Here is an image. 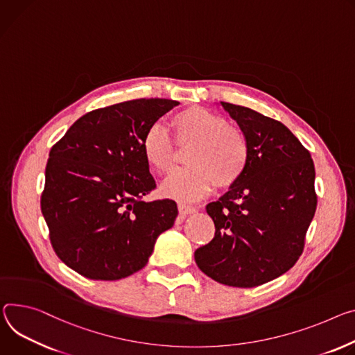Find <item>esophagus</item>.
Returning a JSON list of instances; mask_svg holds the SVG:
<instances>
[{"label":"esophagus","mask_w":355,"mask_h":355,"mask_svg":"<svg viewBox=\"0 0 355 355\" xmlns=\"http://www.w3.org/2000/svg\"><path fill=\"white\" fill-rule=\"evenodd\" d=\"M178 211H180V215L187 216V215H191V214L197 212V208H196V207H192V205H188V204H182V202H180V204H178Z\"/></svg>","instance_id":"1"}]
</instances>
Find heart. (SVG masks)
<instances>
[{"instance_id": "obj_1", "label": "heart", "mask_w": 355, "mask_h": 355, "mask_svg": "<svg viewBox=\"0 0 355 355\" xmlns=\"http://www.w3.org/2000/svg\"><path fill=\"white\" fill-rule=\"evenodd\" d=\"M174 139L192 141L188 147L185 167L174 170L161 185L163 196L174 200L194 201L218 184L234 185L246 171L250 148L241 128L208 109L192 106L171 119ZM146 163L157 173H167L174 163V143L163 125L154 124L141 139Z\"/></svg>"}]
</instances>
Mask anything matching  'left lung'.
<instances>
[{
  "label": "left lung",
  "mask_w": 355,
  "mask_h": 355,
  "mask_svg": "<svg viewBox=\"0 0 355 355\" xmlns=\"http://www.w3.org/2000/svg\"><path fill=\"white\" fill-rule=\"evenodd\" d=\"M245 133L250 157L243 175L207 205L214 239L196 250L198 268L218 283L254 287L293 268L317 208L314 163L280 121L220 102Z\"/></svg>",
  "instance_id": "1"
}]
</instances>
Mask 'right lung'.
<instances>
[{
  "label": "right lung",
  "mask_w": 355,
  "mask_h": 355,
  "mask_svg": "<svg viewBox=\"0 0 355 355\" xmlns=\"http://www.w3.org/2000/svg\"><path fill=\"white\" fill-rule=\"evenodd\" d=\"M180 103L136 99L96 109L51 148L41 209L59 259L93 280L143 269L178 215L173 200L146 202L155 188L141 151L151 125Z\"/></svg>",
  "instance_id": "right-lung-1"
}]
</instances>
